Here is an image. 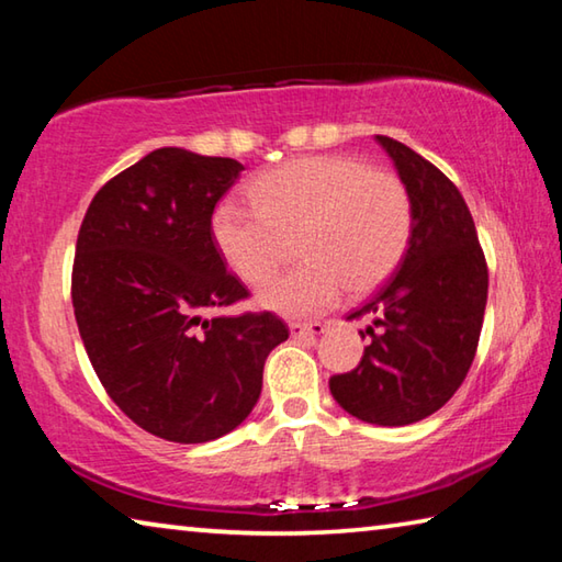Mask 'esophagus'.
<instances>
[{"mask_svg": "<svg viewBox=\"0 0 562 562\" xmlns=\"http://www.w3.org/2000/svg\"><path fill=\"white\" fill-rule=\"evenodd\" d=\"M329 329L327 322H310V325H302V322H292L290 331L292 337H319Z\"/></svg>", "mask_w": 562, "mask_h": 562, "instance_id": "1", "label": "esophagus"}]
</instances>
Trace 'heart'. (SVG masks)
Returning a JSON list of instances; mask_svg holds the SVG:
<instances>
[{
    "mask_svg": "<svg viewBox=\"0 0 562 562\" xmlns=\"http://www.w3.org/2000/svg\"><path fill=\"white\" fill-rule=\"evenodd\" d=\"M252 205L213 207L211 237L237 278L260 284L278 270L284 237L297 233L302 262L258 294L265 310L310 317L351 290L379 288L412 237V198L402 180L349 156H304L252 180Z\"/></svg>",
    "mask_w": 562,
    "mask_h": 562,
    "instance_id": "b5f03b06",
    "label": "heart"
}]
</instances>
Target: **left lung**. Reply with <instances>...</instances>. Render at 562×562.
<instances>
[{
    "label": "left lung",
    "instance_id": "left-lung-1",
    "mask_svg": "<svg viewBox=\"0 0 562 562\" xmlns=\"http://www.w3.org/2000/svg\"><path fill=\"white\" fill-rule=\"evenodd\" d=\"M412 198V237L396 274L347 319L369 317L364 357L329 379L347 414L406 426L449 402L469 374L488 300V268L469 205L449 178L398 140L376 136Z\"/></svg>",
    "mask_w": 562,
    "mask_h": 562
}]
</instances>
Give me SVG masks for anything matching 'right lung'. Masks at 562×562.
I'll return each instance as SVG.
<instances>
[{"mask_svg": "<svg viewBox=\"0 0 562 562\" xmlns=\"http://www.w3.org/2000/svg\"><path fill=\"white\" fill-rule=\"evenodd\" d=\"M243 164L158 148L111 178L83 215L71 272L79 335L106 394L140 429L205 443L240 426L270 351L272 312L205 317L247 297L211 237Z\"/></svg>", "mask_w": 562, "mask_h": 562, "instance_id": "right-lung-1", "label": "right lung"}]
</instances>
